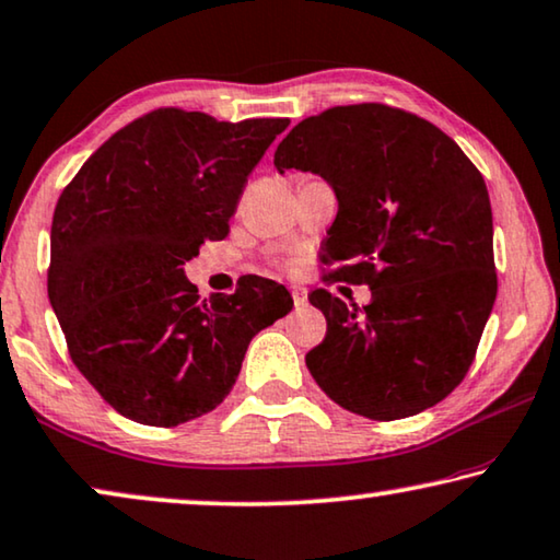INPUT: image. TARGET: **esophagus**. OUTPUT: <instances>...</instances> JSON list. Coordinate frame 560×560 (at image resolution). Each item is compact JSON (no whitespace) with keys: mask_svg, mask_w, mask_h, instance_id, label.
Listing matches in <instances>:
<instances>
[{"mask_svg":"<svg viewBox=\"0 0 560 560\" xmlns=\"http://www.w3.org/2000/svg\"><path fill=\"white\" fill-rule=\"evenodd\" d=\"M291 299H294V306H306V291L304 289H291Z\"/></svg>","mask_w":560,"mask_h":560,"instance_id":"esophagus-1","label":"esophagus"}]
</instances>
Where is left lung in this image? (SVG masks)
<instances>
[{
    "mask_svg": "<svg viewBox=\"0 0 560 560\" xmlns=\"http://www.w3.org/2000/svg\"><path fill=\"white\" fill-rule=\"evenodd\" d=\"M277 170L335 187L329 279L368 283V306L317 289L327 317L306 368L335 404L373 421L406 419L464 381L498 296L492 208L479 170L434 124L383 104L335 106L296 124Z\"/></svg>",
    "mask_w": 560,
    "mask_h": 560,
    "instance_id": "obj_1",
    "label": "left lung"
}]
</instances>
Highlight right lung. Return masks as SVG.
I'll use <instances>...</instances> for the list:
<instances>
[{
	"mask_svg": "<svg viewBox=\"0 0 560 560\" xmlns=\"http://www.w3.org/2000/svg\"><path fill=\"white\" fill-rule=\"evenodd\" d=\"M289 119L156 108L78 170L50 231L47 296L70 358L108 406L177 427L231 393L254 337L291 312L261 277L200 299L185 261L223 241L243 185Z\"/></svg>",
	"mask_w": 560,
	"mask_h": 560,
	"instance_id": "right-lung-1",
	"label": "right lung"
}]
</instances>
